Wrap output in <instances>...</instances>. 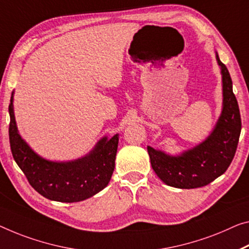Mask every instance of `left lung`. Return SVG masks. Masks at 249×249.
<instances>
[{"mask_svg": "<svg viewBox=\"0 0 249 249\" xmlns=\"http://www.w3.org/2000/svg\"><path fill=\"white\" fill-rule=\"evenodd\" d=\"M223 74V111L216 128L199 146L171 157L148 146L151 167L168 186L180 189L208 185L228 169L238 146L242 119L228 69L216 55Z\"/></svg>", "mask_w": 249, "mask_h": 249, "instance_id": "obj_1", "label": "left lung"}]
</instances>
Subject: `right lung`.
I'll return each instance as SVG.
<instances>
[{
    "label": "right lung",
    "mask_w": 249,
    "mask_h": 249,
    "mask_svg": "<svg viewBox=\"0 0 249 249\" xmlns=\"http://www.w3.org/2000/svg\"><path fill=\"white\" fill-rule=\"evenodd\" d=\"M10 146L13 158L30 185L50 200L76 202L92 197L108 185L114 169L118 135L101 139L87 157L71 162L48 161L30 149L18 132L13 92L9 105Z\"/></svg>",
    "instance_id": "1"
}]
</instances>
